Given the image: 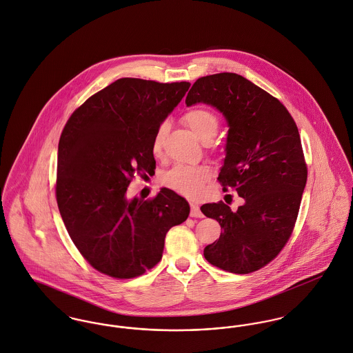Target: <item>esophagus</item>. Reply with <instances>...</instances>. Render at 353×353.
Here are the masks:
<instances>
[{
	"mask_svg": "<svg viewBox=\"0 0 353 353\" xmlns=\"http://www.w3.org/2000/svg\"><path fill=\"white\" fill-rule=\"evenodd\" d=\"M190 216L192 217H202L203 214H202V212H201V209H199V206L196 205V203H194V202H192L190 203Z\"/></svg>",
	"mask_w": 353,
	"mask_h": 353,
	"instance_id": "34e87169",
	"label": "esophagus"
}]
</instances>
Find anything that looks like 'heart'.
Segmentation results:
<instances>
[{
    "instance_id": "obj_1",
    "label": "heart",
    "mask_w": 353,
    "mask_h": 353,
    "mask_svg": "<svg viewBox=\"0 0 353 353\" xmlns=\"http://www.w3.org/2000/svg\"><path fill=\"white\" fill-rule=\"evenodd\" d=\"M183 123L192 129L194 134L203 143H210L220 128L219 116L208 108H192L182 116ZM168 132V124L161 123L152 136L151 151L155 158L163 155L164 140ZM210 170L206 165L176 164L168 170L161 182L165 188L186 196H196L202 192L203 185L210 179Z\"/></svg>"
}]
</instances>
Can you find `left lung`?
Wrapping results in <instances>:
<instances>
[{"instance_id":"left-lung-1","label":"left lung","mask_w":353,"mask_h":353,"mask_svg":"<svg viewBox=\"0 0 353 353\" xmlns=\"http://www.w3.org/2000/svg\"><path fill=\"white\" fill-rule=\"evenodd\" d=\"M196 102L216 106L228 120L219 182L245 201L237 212L223 201L201 206L223 229L203 255L228 272L251 274L279 255L294 230L307 179L299 132L278 98L234 72L198 78L186 97L189 106Z\"/></svg>"}]
</instances>
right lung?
Returning a JSON list of instances; mask_svg holds the SVG:
<instances>
[{
  "label": "right lung",
  "mask_w": 353,
  "mask_h": 353,
  "mask_svg": "<svg viewBox=\"0 0 353 353\" xmlns=\"http://www.w3.org/2000/svg\"><path fill=\"white\" fill-rule=\"evenodd\" d=\"M189 88L121 78L89 97L64 125L57 202L72 243L101 274L130 279L154 268L167 232L189 217L188 201L170 189L145 201L125 195L136 175L155 174L154 132Z\"/></svg>",
  "instance_id": "add662e5"
}]
</instances>
